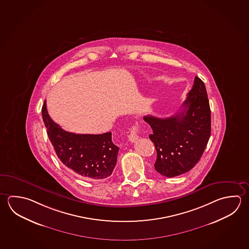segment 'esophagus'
Segmentation results:
<instances>
[{"label": "esophagus", "mask_w": 249, "mask_h": 249, "mask_svg": "<svg viewBox=\"0 0 249 249\" xmlns=\"http://www.w3.org/2000/svg\"><path fill=\"white\" fill-rule=\"evenodd\" d=\"M140 132V125L138 124H135L133 126L131 127V129H130V133H129V135H128V139H129V141L131 142V143H134L138 140V138H139V136H138V133Z\"/></svg>", "instance_id": "34e87169"}]
</instances>
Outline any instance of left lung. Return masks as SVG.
<instances>
[{
	"label": "left lung",
	"instance_id": "8db88e82",
	"mask_svg": "<svg viewBox=\"0 0 249 249\" xmlns=\"http://www.w3.org/2000/svg\"><path fill=\"white\" fill-rule=\"evenodd\" d=\"M182 109L166 118L145 116L153 133L149 138L157 151L154 167L166 177L190 171L198 162L211 136V108L203 81L195 77Z\"/></svg>",
	"mask_w": 249,
	"mask_h": 249
}]
</instances>
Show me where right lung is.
Returning <instances> with one entry per match:
<instances>
[{
    "mask_svg": "<svg viewBox=\"0 0 249 249\" xmlns=\"http://www.w3.org/2000/svg\"><path fill=\"white\" fill-rule=\"evenodd\" d=\"M42 117L57 156L66 167L87 180L109 177L117 164L119 147L114 145L111 132L76 134L64 131L48 115L46 104Z\"/></svg>",
    "mask_w": 249,
    "mask_h": 249,
    "instance_id": "right-lung-1",
    "label": "right lung"
}]
</instances>
